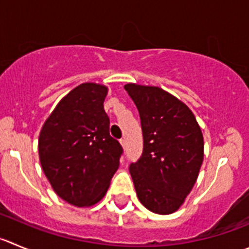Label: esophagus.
Returning a JSON list of instances; mask_svg holds the SVG:
<instances>
[{
	"mask_svg": "<svg viewBox=\"0 0 249 249\" xmlns=\"http://www.w3.org/2000/svg\"><path fill=\"white\" fill-rule=\"evenodd\" d=\"M120 143H121V145H122L123 149H126V139L124 138L120 139Z\"/></svg>",
	"mask_w": 249,
	"mask_h": 249,
	"instance_id": "1",
	"label": "esophagus"
}]
</instances>
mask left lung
Returning a JSON list of instances; mask_svg holds the SVG:
<instances>
[{"instance_id":"left-lung-1","label":"left lung","mask_w":249,"mask_h":249,"mask_svg":"<svg viewBox=\"0 0 249 249\" xmlns=\"http://www.w3.org/2000/svg\"><path fill=\"white\" fill-rule=\"evenodd\" d=\"M124 89L138 108L143 153L129 165L137 196L156 214L176 212L197 181L204 141L188 106L158 87L129 83Z\"/></svg>"}]
</instances>
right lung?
Instances as JSON below:
<instances>
[{"label": "right lung", "instance_id": "right-lung-1", "mask_svg": "<svg viewBox=\"0 0 249 249\" xmlns=\"http://www.w3.org/2000/svg\"><path fill=\"white\" fill-rule=\"evenodd\" d=\"M105 85L83 83L58 103L39 136L42 171L60 198L89 207L105 196L123 149L110 136Z\"/></svg>", "mask_w": 249, "mask_h": 249}]
</instances>
